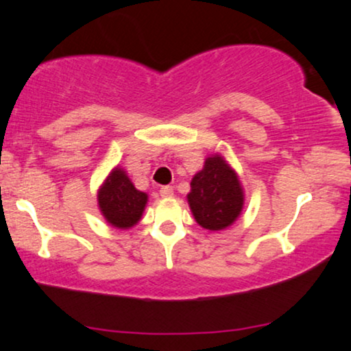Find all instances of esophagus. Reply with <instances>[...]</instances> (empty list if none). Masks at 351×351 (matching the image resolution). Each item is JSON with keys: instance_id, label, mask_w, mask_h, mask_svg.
I'll list each match as a JSON object with an SVG mask.
<instances>
[{"instance_id": "1", "label": "esophagus", "mask_w": 351, "mask_h": 351, "mask_svg": "<svg viewBox=\"0 0 351 351\" xmlns=\"http://www.w3.org/2000/svg\"><path fill=\"white\" fill-rule=\"evenodd\" d=\"M173 194H175V189L171 186H163V188H160L162 197H173Z\"/></svg>"}]
</instances>
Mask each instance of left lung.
<instances>
[{
	"label": "left lung",
	"mask_w": 351,
	"mask_h": 351,
	"mask_svg": "<svg viewBox=\"0 0 351 351\" xmlns=\"http://www.w3.org/2000/svg\"><path fill=\"white\" fill-rule=\"evenodd\" d=\"M239 175L219 152L205 158L202 170L191 181L188 204L199 226L208 231L230 228L244 208Z\"/></svg>",
	"instance_id": "1"
}]
</instances>
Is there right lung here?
Returning a JSON list of instances; mask_svg holds the SVG:
<instances>
[{
	"label": "right lung",
	"mask_w": 351,
	"mask_h": 351,
	"mask_svg": "<svg viewBox=\"0 0 351 351\" xmlns=\"http://www.w3.org/2000/svg\"><path fill=\"white\" fill-rule=\"evenodd\" d=\"M147 194L138 191L127 171L117 165L97 189V207L115 230H130L139 223L147 205Z\"/></svg>",
	"instance_id": "right-lung-1"
}]
</instances>
